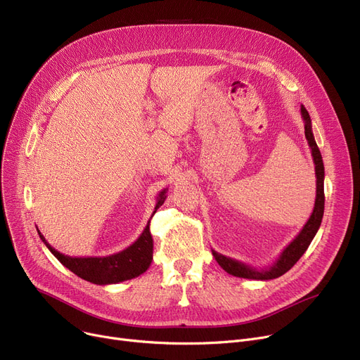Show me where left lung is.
<instances>
[{
    "instance_id": "left-lung-1",
    "label": "left lung",
    "mask_w": 360,
    "mask_h": 360,
    "mask_svg": "<svg viewBox=\"0 0 360 360\" xmlns=\"http://www.w3.org/2000/svg\"><path fill=\"white\" fill-rule=\"evenodd\" d=\"M300 113L302 118H304L305 122V137L308 140V144L311 147V153L314 158L315 163V176H316V197H315V205L311 217L308 219L307 224L304 226V229L299 232V235L288 245L285 251L281 252L278 259L273 264V266L267 269H255L248 266V264H243L240 261H236L233 258L224 257L214 250H212L213 257L219 262V266L226 271L235 277H242V278H252V280H271L277 278L280 276L289 271L295 264L299 261V258L305 254L308 250L309 243L312 242L314 236L316 235L321 220H323L324 216V163H323V156H321V151L315 143L314 134H312V125H311V117L305 106H300Z\"/></svg>"
}]
</instances>
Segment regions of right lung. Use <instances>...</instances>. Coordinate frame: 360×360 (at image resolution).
<instances>
[{
    "instance_id": "obj_1",
    "label": "right lung",
    "mask_w": 360,
    "mask_h": 360,
    "mask_svg": "<svg viewBox=\"0 0 360 360\" xmlns=\"http://www.w3.org/2000/svg\"><path fill=\"white\" fill-rule=\"evenodd\" d=\"M166 191L167 190L160 191L153 214L165 202ZM37 233L64 267L94 285H113V283L139 277L150 267L151 259H153V238L150 233V220L134 243L124 251L109 257H68L52 248L39 231Z\"/></svg>"
}]
</instances>
